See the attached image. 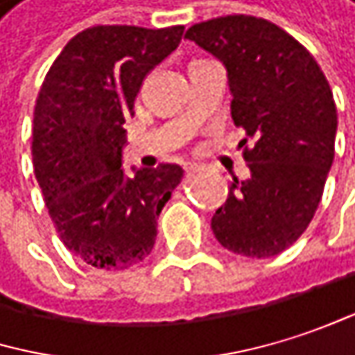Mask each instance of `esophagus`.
<instances>
[{
    "instance_id": "obj_1",
    "label": "esophagus",
    "mask_w": 355,
    "mask_h": 355,
    "mask_svg": "<svg viewBox=\"0 0 355 355\" xmlns=\"http://www.w3.org/2000/svg\"><path fill=\"white\" fill-rule=\"evenodd\" d=\"M200 168H202L200 164H189V166H187V172H196V170H200Z\"/></svg>"
}]
</instances>
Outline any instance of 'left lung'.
<instances>
[{
  "label": "left lung",
  "mask_w": 355,
  "mask_h": 355,
  "mask_svg": "<svg viewBox=\"0 0 355 355\" xmlns=\"http://www.w3.org/2000/svg\"><path fill=\"white\" fill-rule=\"evenodd\" d=\"M185 37L227 66L231 116L248 135L239 147L252 176L229 187L212 231L239 256H277L314 218L335 157L329 80L297 39L264 18L220 16L193 24Z\"/></svg>",
  "instance_id": "left-lung-1"
}]
</instances>
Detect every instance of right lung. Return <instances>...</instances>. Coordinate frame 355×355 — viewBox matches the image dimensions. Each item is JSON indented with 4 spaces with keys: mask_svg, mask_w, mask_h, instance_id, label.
<instances>
[{
    "mask_svg": "<svg viewBox=\"0 0 355 355\" xmlns=\"http://www.w3.org/2000/svg\"><path fill=\"white\" fill-rule=\"evenodd\" d=\"M185 26H91L51 64L35 103L33 168L62 243L89 266L124 270L155 243V220L181 183L176 164L122 172L124 122L145 74Z\"/></svg>",
    "mask_w": 355,
    "mask_h": 355,
    "instance_id": "add662e5",
    "label": "right lung"
}]
</instances>
